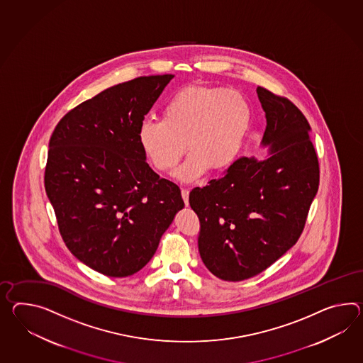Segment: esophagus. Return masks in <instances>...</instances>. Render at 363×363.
Segmentation results:
<instances>
[{
    "mask_svg": "<svg viewBox=\"0 0 363 363\" xmlns=\"http://www.w3.org/2000/svg\"><path fill=\"white\" fill-rule=\"evenodd\" d=\"M181 194H182V198H184V202H185L186 206H187V204H189V194H190L189 189H182V190H181Z\"/></svg>",
    "mask_w": 363,
    "mask_h": 363,
    "instance_id": "1",
    "label": "esophagus"
}]
</instances>
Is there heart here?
<instances>
[{
  "mask_svg": "<svg viewBox=\"0 0 363 363\" xmlns=\"http://www.w3.org/2000/svg\"><path fill=\"white\" fill-rule=\"evenodd\" d=\"M161 116L162 119H144L139 125L143 152L159 172L169 173L177 167L187 145L191 152L177 176L191 181L207 168H225L235 160L252 111L238 90L187 86L169 98Z\"/></svg>",
  "mask_w": 363,
  "mask_h": 363,
  "instance_id": "heart-1",
  "label": "heart"
}]
</instances>
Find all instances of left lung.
<instances>
[{"mask_svg": "<svg viewBox=\"0 0 363 363\" xmlns=\"http://www.w3.org/2000/svg\"><path fill=\"white\" fill-rule=\"evenodd\" d=\"M265 111L264 161L239 157L189 202L201 221L199 253L223 281L262 273L301 238L318 193L320 168L307 118L289 98L257 88Z\"/></svg>", "mask_w": 363, "mask_h": 363, "instance_id": "1", "label": "left lung"}]
</instances>
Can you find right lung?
<instances>
[{
	"mask_svg": "<svg viewBox=\"0 0 363 363\" xmlns=\"http://www.w3.org/2000/svg\"><path fill=\"white\" fill-rule=\"evenodd\" d=\"M173 74L142 76L72 108L50 139L45 187L72 255L107 277L150 262L185 207L176 184L145 162L139 125Z\"/></svg>",
	"mask_w": 363,
	"mask_h": 363,
	"instance_id": "1",
	"label": "right lung"
}]
</instances>
